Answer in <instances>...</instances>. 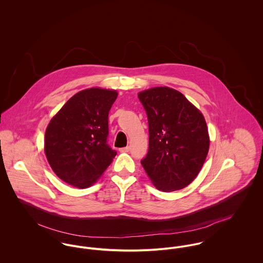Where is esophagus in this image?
I'll list each match as a JSON object with an SVG mask.
<instances>
[{"instance_id":"1","label":"esophagus","mask_w":263,"mask_h":263,"mask_svg":"<svg viewBox=\"0 0 263 263\" xmlns=\"http://www.w3.org/2000/svg\"><path fill=\"white\" fill-rule=\"evenodd\" d=\"M119 152H120V153H127V152H129V147L121 148V149H119Z\"/></svg>"}]
</instances>
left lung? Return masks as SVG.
<instances>
[{
  "label": "left lung",
  "instance_id": "obj_1",
  "mask_svg": "<svg viewBox=\"0 0 263 263\" xmlns=\"http://www.w3.org/2000/svg\"><path fill=\"white\" fill-rule=\"evenodd\" d=\"M148 116L149 151L141 163L155 187L170 192L187 186L210 148L202 113L179 91L155 87L139 93Z\"/></svg>",
  "mask_w": 263,
  "mask_h": 263
}]
</instances>
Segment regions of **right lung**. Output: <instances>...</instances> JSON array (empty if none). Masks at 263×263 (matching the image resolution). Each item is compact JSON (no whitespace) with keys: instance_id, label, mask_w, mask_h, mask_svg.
<instances>
[{"instance_id":"1","label":"right lung","mask_w":263,"mask_h":263,"mask_svg":"<svg viewBox=\"0 0 263 263\" xmlns=\"http://www.w3.org/2000/svg\"><path fill=\"white\" fill-rule=\"evenodd\" d=\"M117 92L90 88L75 94L49 121L44 152L53 172L78 188L94 184L116 152L107 144L108 113Z\"/></svg>"}]
</instances>
